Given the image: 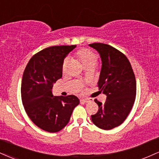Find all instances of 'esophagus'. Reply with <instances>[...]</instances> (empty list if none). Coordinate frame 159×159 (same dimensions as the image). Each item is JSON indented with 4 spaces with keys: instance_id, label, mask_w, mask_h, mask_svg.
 <instances>
[{
    "instance_id": "1",
    "label": "esophagus",
    "mask_w": 159,
    "mask_h": 159,
    "mask_svg": "<svg viewBox=\"0 0 159 159\" xmlns=\"http://www.w3.org/2000/svg\"><path fill=\"white\" fill-rule=\"evenodd\" d=\"M80 101H81V103H88V102H90L91 100L89 98H84V99H81Z\"/></svg>"
}]
</instances>
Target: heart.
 <instances>
[{"label": "heart", "mask_w": 159, "mask_h": 159, "mask_svg": "<svg viewBox=\"0 0 159 159\" xmlns=\"http://www.w3.org/2000/svg\"><path fill=\"white\" fill-rule=\"evenodd\" d=\"M78 58H80L84 66L89 63H96L97 57L93 52L87 49H82L77 53Z\"/></svg>", "instance_id": "obj_1"}]
</instances>
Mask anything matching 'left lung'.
Masks as SVG:
<instances>
[{
  "instance_id": "obj_1",
  "label": "left lung",
  "mask_w": 159,
  "mask_h": 159,
  "mask_svg": "<svg viewBox=\"0 0 159 159\" xmlns=\"http://www.w3.org/2000/svg\"><path fill=\"white\" fill-rule=\"evenodd\" d=\"M100 55L101 70L98 86L107 95L104 104L95 99L98 105L92 121L102 129H113L121 125L130 112L136 95V81L127 57L110 45L102 43L89 44Z\"/></svg>"
}]
</instances>
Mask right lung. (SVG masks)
Here are the masks:
<instances>
[{
	"mask_svg": "<svg viewBox=\"0 0 159 159\" xmlns=\"http://www.w3.org/2000/svg\"><path fill=\"white\" fill-rule=\"evenodd\" d=\"M75 47L54 46L40 51L32 57L23 75L20 90L25 111L36 126L49 133L61 130L80 103L73 95L52 93L53 84L62 77L64 58Z\"/></svg>",
	"mask_w": 159,
	"mask_h": 159,
	"instance_id": "add662e5",
	"label": "right lung"
}]
</instances>
